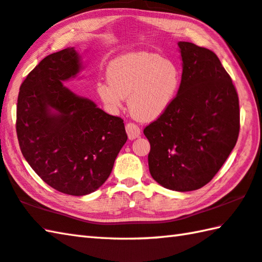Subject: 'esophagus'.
Masks as SVG:
<instances>
[{
  "label": "esophagus",
  "instance_id": "obj_1",
  "mask_svg": "<svg viewBox=\"0 0 262 262\" xmlns=\"http://www.w3.org/2000/svg\"><path fill=\"white\" fill-rule=\"evenodd\" d=\"M125 129H126L127 137H129L130 140L136 139V138L140 136V127L137 124H135V123H127L125 125Z\"/></svg>",
  "mask_w": 262,
  "mask_h": 262
}]
</instances>
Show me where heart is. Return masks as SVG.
I'll return each mask as SVG.
<instances>
[{
  "instance_id": "1",
  "label": "heart",
  "mask_w": 262,
  "mask_h": 262,
  "mask_svg": "<svg viewBox=\"0 0 262 262\" xmlns=\"http://www.w3.org/2000/svg\"><path fill=\"white\" fill-rule=\"evenodd\" d=\"M106 82L97 84L100 99L111 112H118L127 98L131 114L150 122L164 115L181 86V70L171 59L157 53L136 52L115 59Z\"/></svg>"
}]
</instances>
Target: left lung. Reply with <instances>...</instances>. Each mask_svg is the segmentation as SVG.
Segmentation results:
<instances>
[{
    "mask_svg": "<svg viewBox=\"0 0 262 262\" xmlns=\"http://www.w3.org/2000/svg\"><path fill=\"white\" fill-rule=\"evenodd\" d=\"M181 86L173 105L144 129L152 179L167 189L196 190L213 179L239 133L237 91L209 49L179 42Z\"/></svg>",
    "mask_w": 262,
    "mask_h": 262,
    "instance_id": "1",
    "label": "left lung"
}]
</instances>
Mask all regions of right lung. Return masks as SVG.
<instances>
[{"instance_id":"obj_1","label":"right lung","mask_w":262,"mask_h":262,"mask_svg":"<svg viewBox=\"0 0 262 262\" xmlns=\"http://www.w3.org/2000/svg\"><path fill=\"white\" fill-rule=\"evenodd\" d=\"M80 70L74 48L49 54L21 83L17 103L25 160L46 184L73 196L99 188L127 140L121 117L62 85Z\"/></svg>"}]
</instances>
